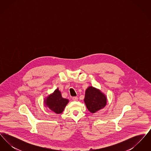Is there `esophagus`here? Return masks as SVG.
I'll return each mask as SVG.
<instances>
[{
  "label": "esophagus",
  "mask_w": 151,
  "mask_h": 151,
  "mask_svg": "<svg viewBox=\"0 0 151 151\" xmlns=\"http://www.w3.org/2000/svg\"><path fill=\"white\" fill-rule=\"evenodd\" d=\"M72 100L75 101H77L78 100V97H72Z\"/></svg>",
  "instance_id": "1"
}]
</instances>
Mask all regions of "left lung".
<instances>
[{"mask_svg":"<svg viewBox=\"0 0 151 151\" xmlns=\"http://www.w3.org/2000/svg\"><path fill=\"white\" fill-rule=\"evenodd\" d=\"M84 101L88 110L92 113L104 108L107 102L105 95L93 86L86 89Z\"/></svg>","mask_w":151,"mask_h":151,"instance_id":"left-lung-1","label":"left lung"}]
</instances>
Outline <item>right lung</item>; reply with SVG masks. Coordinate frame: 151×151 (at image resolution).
I'll use <instances>...</instances> for the list:
<instances>
[{"label":"right lung","instance_id":"add662e5","mask_svg":"<svg viewBox=\"0 0 151 151\" xmlns=\"http://www.w3.org/2000/svg\"><path fill=\"white\" fill-rule=\"evenodd\" d=\"M45 104L56 114L62 113L68 102V100L62 97L58 88L44 101Z\"/></svg>","mask_w":151,"mask_h":151}]
</instances>
